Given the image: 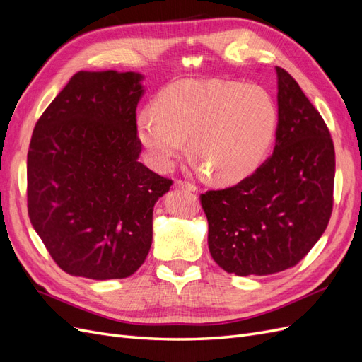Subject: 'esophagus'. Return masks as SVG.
I'll return each mask as SVG.
<instances>
[{"label":"esophagus","mask_w":362,"mask_h":362,"mask_svg":"<svg viewBox=\"0 0 362 362\" xmlns=\"http://www.w3.org/2000/svg\"><path fill=\"white\" fill-rule=\"evenodd\" d=\"M175 189H181V190H187V192H194L196 190L193 184H190L187 181H181V180L175 182Z\"/></svg>","instance_id":"esophagus-1"}]
</instances>
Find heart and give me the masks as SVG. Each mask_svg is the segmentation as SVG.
<instances>
[{"label":"heart","instance_id":"1","mask_svg":"<svg viewBox=\"0 0 362 362\" xmlns=\"http://www.w3.org/2000/svg\"><path fill=\"white\" fill-rule=\"evenodd\" d=\"M152 166L169 169L190 139V154L217 182H237L267 154L278 125L272 96L258 86L184 80L164 89L136 117Z\"/></svg>","mask_w":362,"mask_h":362}]
</instances>
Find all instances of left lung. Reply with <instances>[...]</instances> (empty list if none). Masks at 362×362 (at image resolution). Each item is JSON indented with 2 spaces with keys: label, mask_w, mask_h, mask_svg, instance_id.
Returning <instances> with one entry per match:
<instances>
[{
  "label": "left lung",
  "mask_w": 362,
  "mask_h": 362,
  "mask_svg": "<svg viewBox=\"0 0 362 362\" xmlns=\"http://www.w3.org/2000/svg\"><path fill=\"white\" fill-rule=\"evenodd\" d=\"M273 154L234 187L201 194L213 259L238 276L298 264L319 242L334 204L335 151L325 120L282 68Z\"/></svg>",
  "instance_id": "left-lung-1"
}]
</instances>
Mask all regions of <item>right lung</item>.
Instances as JSON below:
<instances>
[{"instance_id":"obj_1","label":"right lung","mask_w":362,"mask_h":362,"mask_svg":"<svg viewBox=\"0 0 362 362\" xmlns=\"http://www.w3.org/2000/svg\"><path fill=\"white\" fill-rule=\"evenodd\" d=\"M139 72H76L33 131L28 216L69 275L128 278L152 245V211L172 181L139 161Z\"/></svg>"}]
</instances>
